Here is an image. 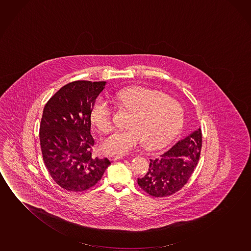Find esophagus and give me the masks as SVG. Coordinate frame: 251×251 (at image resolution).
<instances>
[{"instance_id": "obj_1", "label": "esophagus", "mask_w": 251, "mask_h": 251, "mask_svg": "<svg viewBox=\"0 0 251 251\" xmlns=\"http://www.w3.org/2000/svg\"><path fill=\"white\" fill-rule=\"evenodd\" d=\"M108 158H109L110 161H116V160L124 158V155H121V154H110L108 156Z\"/></svg>"}]
</instances>
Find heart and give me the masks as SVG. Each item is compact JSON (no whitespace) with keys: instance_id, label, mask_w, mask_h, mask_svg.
Returning a JSON list of instances; mask_svg holds the SVG:
<instances>
[{"instance_id":"heart-1","label":"heart","mask_w":251,"mask_h":251,"mask_svg":"<svg viewBox=\"0 0 251 251\" xmlns=\"http://www.w3.org/2000/svg\"><path fill=\"white\" fill-rule=\"evenodd\" d=\"M115 101L133 115L128 129L116 130L101 143L106 153L125 154L143 146L149 151H157L167 146L181 130L184 110L177 100L166 94L143 88L131 87L115 95ZM90 118L103 133L112 127V109L108 100L100 98L94 103Z\"/></svg>"}]
</instances>
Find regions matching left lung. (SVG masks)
<instances>
[{"label":"left lung","instance_id":"1","mask_svg":"<svg viewBox=\"0 0 251 251\" xmlns=\"http://www.w3.org/2000/svg\"><path fill=\"white\" fill-rule=\"evenodd\" d=\"M201 141V131L198 128L180 140L159 158L151 159L145 176L137 179L140 188L154 197L176 193L189 181L197 167Z\"/></svg>","mask_w":251,"mask_h":251}]
</instances>
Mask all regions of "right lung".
<instances>
[{
    "mask_svg": "<svg viewBox=\"0 0 251 251\" xmlns=\"http://www.w3.org/2000/svg\"><path fill=\"white\" fill-rule=\"evenodd\" d=\"M106 81H75L48 100L40 125V144L47 170L58 185L81 192L100 181L110 165L92 155L90 111Z\"/></svg>",
    "mask_w": 251,
    "mask_h": 251,
    "instance_id": "obj_1",
    "label": "right lung"
}]
</instances>
